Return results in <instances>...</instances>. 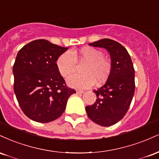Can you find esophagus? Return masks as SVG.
Masks as SVG:
<instances>
[{
  "label": "esophagus",
  "mask_w": 159,
  "mask_h": 159,
  "mask_svg": "<svg viewBox=\"0 0 159 159\" xmlns=\"http://www.w3.org/2000/svg\"><path fill=\"white\" fill-rule=\"evenodd\" d=\"M76 93H79V94H82L84 93V91L81 90H76Z\"/></svg>",
  "instance_id": "esophagus-1"
}]
</instances>
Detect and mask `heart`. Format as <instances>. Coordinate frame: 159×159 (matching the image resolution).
I'll return each instance as SVG.
<instances>
[{
  "label": "heart",
  "mask_w": 159,
  "mask_h": 159,
  "mask_svg": "<svg viewBox=\"0 0 159 159\" xmlns=\"http://www.w3.org/2000/svg\"><path fill=\"white\" fill-rule=\"evenodd\" d=\"M77 63H84L81 69L82 74H75L67 79V84L72 87L87 89L93 85H101L108 78L111 63L104 57L102 51L93 47H84L78 52H66L58 57L56 61L58 72L63 78L75 72Z\"/></svg>",
  "instance_id": "obj_1"
}]
</instances>
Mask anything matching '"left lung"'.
<instances>
[{
  "label": "left lung",
  "mask_w": 159,
  "mask_h": 159,
  "mask_svg": "<svg viewBox=\"0 0 159 159\" xmlns=\"http://www.w3.org/2000/svg\"><path fill=\"white\" fill-rule=\"evenodd\" d=\"M89 45L107 49L111 59V71L106 83L93 92L96 100L86 107L88 117L102 126H111L123 118L134 93V69L125 47L110 39H103Z\"/></svg>",
  "instance_id": "8db88e82"
}]
</instances>
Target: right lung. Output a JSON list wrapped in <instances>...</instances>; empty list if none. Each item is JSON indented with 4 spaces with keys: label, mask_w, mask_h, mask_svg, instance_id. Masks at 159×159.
Wrapping results in <instances>:
<instances>
[{
    "label": "right lung",
    "mask_w": 159,
    "mask_h": 159,
    "mask_svg": "<svg viewBox=\"0 0 159 159\" xmlns=\"http://www.w3.org/2000/svg\"><path fill=\"white\" fill-rule=\"evenodd\" d=\"M68 48L45 39L30 42L19 50L12 72L14 92L27 117L49 123L61 116L74 89L69 88L58 72L56 61Z\"/></svg>",
    "instance_id": "add662e5"
}]
</instances>
